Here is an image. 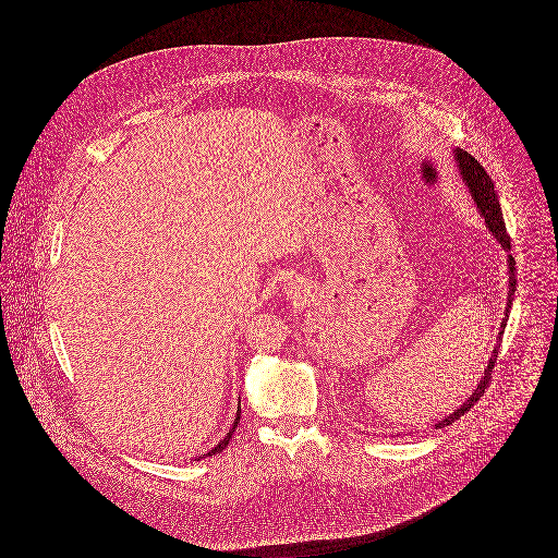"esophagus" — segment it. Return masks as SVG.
I'll list each match as a JSON object with an SVG mask.
<instances>
[{"instance_id": "esophagus-1", "label": "esophagus", "mask_w": 558, "mask_h": 558, "mask_svg": "<svg viewBox=\"0 0 558 558\" xmlns=\"http://www.w3.org/2000/svg\"><path fill=\"white\" fill-rule=\"evenodd\" d=\"M290 292H294V290H290Z\"/></svg>"}]
</instances>
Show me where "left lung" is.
Here are the masks:
<instances>
[{
	"mask_svg": "<svg viewBox=\"0 0 558 558\" xmlns=\"http://www.w3.org/2000/svg\"><path fill=\"white\" fill-rule=\"evenodd\" d=\"M458 160H460V167H462V175H464V180L469 182V189H471V193H473V197H475V202H477V206L481 208V215L485 217V223H487L489 232L498 239V242H500L505 248H511L509 234H507V228H505V219H502V210H500L498 195H496V191H494L492 178L485 173L483 165H481L475 157H471L469 153H458ZM513 292H515V262H513V257L509 255V299H507V316H505L502 324H500L502 328H505V322L509 318ZM502 332H505V330H500V335H502ZM498 341H500V337H498ZM498 348H500V345L494 348V354H492V359H489V365H487V369H485V376H483L481 383H478L477 391L469 398V401H466L462 408H458V410H456L453 414H449L447 418L438 421L436 427H447V425H451L453 421H458L460 416H464V414L477 403L481 396L485 393V389L489 387V383H492V372H494V365H496V359H498Z\"/></svg>",
	"mask_w": 558,
	"mask_h": 558,
	"instance_id": "8db88e82",
	"label": "left lung"
}]
</instances>
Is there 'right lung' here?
I'll return each mask as SVG.
<instances>
[{
    "label": "right lung",
    "mask_w": 558,
    "mask_h": 558,
    "mask_svg": "<svg viewBox=\"0 0 558 558\" xmlns=\"http://www.w3.org/2000/svg\"><path fill=\"white\" fill-rule=\"evenodd\" d=\"M239 423H240V410H239V412H236V418H234V423H232V427H230V432H228V436H226V438H223V440H221V442H219V445H215V447H213V449H210V451H208V453H204V456H197V458H195V460H202V458H210V456H215V453H221V451H223V449H226V447H228V445H230V438H232V436H234V432H236V427H239Z\"/></svg>",
    "instance_id": "right-lung-1"
}]
</instances>
